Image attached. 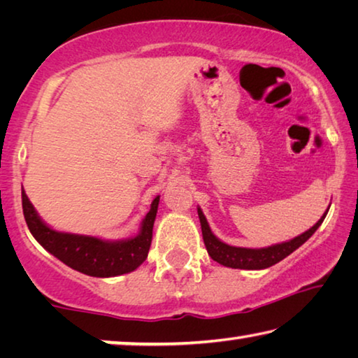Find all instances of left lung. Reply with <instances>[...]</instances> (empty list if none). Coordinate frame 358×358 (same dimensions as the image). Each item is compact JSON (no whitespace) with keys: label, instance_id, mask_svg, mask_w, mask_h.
Segmentation results:
<instances>
[{"label":"left lung","instance_id":"1","mask_svg":"<svg viewBox=\"0 0 358 358\" xmlns=\"http://www.w3.org/2000/svg\"><path fill=\"white\" fill-rule=\"evenodd\" d=\"M199 220H201L202 226V235H203V243L210 257L216 260L217 264L224 266H230V268H241V270H262L268 268V266L275 265L287 257L290 252H294L296 248H300L305 241L311 237V235L316 232L320 224L324 222L327 213H329V208H327L322 217L314 224V226L303 232L299 237H295L289 241H284V243H278L268 248H259V250H251V248H237L222 243L220 238H216L213 232L207 222V217L203 216L202 210L197 208Z\"/></svg>","mask_w":358,"mask_h":358}]
</instances>
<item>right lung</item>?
Here are the masks:
<instances>
[{
  "label": "right lung",
  "instance_id": "1",
  "mask_svg": "<svg viewBox=\"0 0 358 358\" xmlns=\"http://www.w3.org/2000/svg\"><path fill=\"white\" fill-rule=\"evenodd\" d=\"M157 205H159V196L151 202V208L143 217L138 235L128 240L110 241L88 237V235L57 232L50 229L36 213L22 187L23 216H25L29 232L39 241V245L71 268L96 278L129 273L143 264L148 256L151 238H153Z\"/></svg>",
  "mask_w": 358,
  "mask_h": 358
}]
</instances>
